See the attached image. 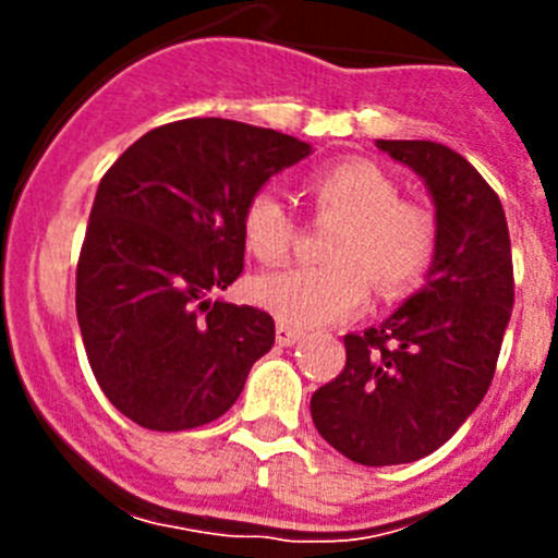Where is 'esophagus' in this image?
<instances>
[{
    "instance_id": "34e87169",
    "label": "esophagus",
    "mask_w": 558,
    "mask_h": 558,
    "mask_svg": "<svg viewBox=\"0 0 558 558\" xmlns=\"http://www.w3.org/2000/svg\"><path fill=\"white\" fill-rule=\"evenodd\" d=\"M276 340H279V347H295V343L302 340V332L288 327V324H279V327H276Z\"/></svg>"
}]
</instances>
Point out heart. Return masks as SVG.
<instances>
[{
	"mask_svg": "<svg viewBox=\"0 0 558 558\" xmlns=\"http://www.w3.org/2000/svg\"><path fill=\"white\" fill-rule=\"evenodd\" d=\"M307 192L324 218L340 220L329 240V265L259 276L254 299L293 329L343 322L363 307L368 279L383 295L418 282L436 248V220L418 204L399 201L391 175L368 161H338L310 175ZM243 236L263 263H279L293 245L295 223L274 192L245 204Z\"/></svg>",
	"mask_w": 558,
	"mask_h": 558,
	"instance_id": "b5f03b06",
	"label": "heart"
}]
</instances>
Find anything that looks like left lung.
<instances>
[{"label":"left lung","instance_id":"left-lung-1","mask_svg":"<svg viewBox=\"0 0 558 558\" xmlns=\"http://www.w3.org/2000/svg\"><path fill=\"white\" fill-rule=\"evenodd\" d=\"M377 147L425 181L436 248L416 293L343 338L347 366L310 402L318 433L363 466L418 461L450 441L489 391L514 307L509 223L481 172L436 142Z\"/></svg>","mask_w":558,"mask_h":558}]
</instances>
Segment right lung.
Masks as SVG:
<instances>
[{"instance_id": "1", "label": "right lung", "mask_w": 558, "mask_h": 558, "mask_svg": "<svg viewBox=\"0 0 558 558\" xmlns=\"http://www.w3.org/2000/svg\"><path fill=\"white\" fill-rule=\"evenodd\" d=\"M310 142L204 117L133 142L97 186L77 263V324L113 408L147 430L223 416L270 352L274 318L215 299L243 274V211Z\"/></svg>"}]
</instances>
